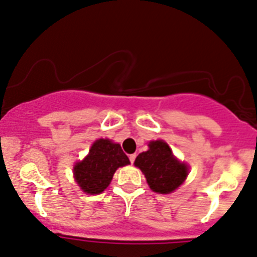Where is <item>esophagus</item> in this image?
<instances>
[{
  "label": "esophagus",
  "mask_w": 257,
  "mask_h": 257,
  "mask_svg": "<svg viewBox=\"0 0 257 257\" xmlns=\"http://www.w3.org/2000/svg\"><path fill=\"white\" fill-rule=\"evenodd\" d=\"M136 157H137V154H131V156H129V161H131L132 164H133L134 161H136Z\"/></svg>",
  "instance_id": "obj_1"
}]
</instances>
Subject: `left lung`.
Segmentation results:
<instances>
[{"label":"left lung","instance_id":"obj_1","mask_svg":"<svg viewBox=\"0 0 257 257\" xmlns=\"http://www.w3.org/2000/svg\"><path fill=\"white\" fill-rule=\"evenodd\" d=\"M148 147V151L137 157L134 164L143 172L152 191L162 195L172 193L186 181L188 166L173 156L164 141H152Z\"/></svg>","mask_w":257,"mask_h":257}]
</instances>
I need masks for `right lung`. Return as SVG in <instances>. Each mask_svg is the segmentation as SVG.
Instances as JSON below:
<instances>
[{
    "instance_id": "1",
    "label": "right lung",
    "mask_w": 257,
    "mask_h": 257,
    "mask_svg": "<svg viewBox=\"0 0 257 257\" xmlns=\"http://www.w3.org/2000/svg\"><path fill=\"white\" fill-rule=\"evenodd\" d=\"M120 144L110 139H98L89 154L74 166V178L86 195H99L110 184L119 167L129 164Z\"/></svg>"
}]
</instances>
